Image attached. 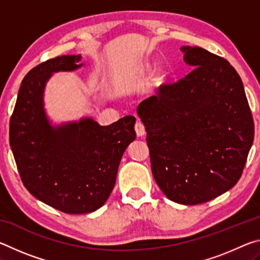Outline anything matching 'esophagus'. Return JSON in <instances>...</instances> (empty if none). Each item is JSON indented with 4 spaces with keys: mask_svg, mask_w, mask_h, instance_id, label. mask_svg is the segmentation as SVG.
Returning a JSON list of instances; mask_svg holds the SVG:
<instances>
[{
    "mask_svg": "<svg viewBox=\"0 0 260 260\" xmlns=\"http://www.w3.org/2000/svg\"><path fill=\"white\" fill-rule=\"evenodd\" d=\"M135 132H136V135L141 136V138L146 135V128H144V125L141 121H136Z\"/></svg>",
    "mask_w": 260,
    "mask_h": 260,
    "instance_id": "34e87169",
    "label": "esophagus"
}]
</instances>
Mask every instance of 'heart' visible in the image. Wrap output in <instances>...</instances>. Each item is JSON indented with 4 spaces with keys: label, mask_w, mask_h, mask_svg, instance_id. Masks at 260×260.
<instances>
[{
    "label": "heart",
    "mask_w": 260,
    "mask_h": 260,
    "mask_svg": "<svg viewBox=\"0 0 260 260\" xmlns=\"http://www.w3.org/2000/svg\"><path fill=\"white\" fill-rule=\"evenodd\" d=\"M149 70H150V67H149V65H144L142 69V72H149Z\"/></svg>",
    "instance_id": "b5f03b06"
}]
</instances>
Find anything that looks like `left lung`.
<instances>
[{"label":"left lung","instance_id":"8db88e82","mask_svg":"<svg viewBox=\"0 0 260 260\" xmlns=\"http://www.w3.org/2000/svg\"><path fill=\"white\" fill-rule=\"evenodd\" d=\"M180 50L192 71L141 102L138 114L158 187L175 203L196 205L239 181L254 125L235 69L203 48Z\"/></svg>","mask_w":260,"mask_h":260}]
</instances>
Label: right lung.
<instances>
[{
    "mask_svg": "<svg viewBox=\"0 0 260 260\" xmlns=\"http://www.w3.org/2000/svg\"><path fill=\"white\" fill-rule=\"evenodd\" d=\"M81 55L58 56L26 74L10 119L9 140L26 189L70 214L94 212L116 184L126 148L136 138L135 117L109 126L90 117L52 124L45 109L47 82L56 72L83 67Z\"/></svg>",
    "mask_w": 260,
    "mask_h": 260,
    "instance_id": "1",
    "label": "right lung"
}]
</instances>
